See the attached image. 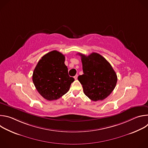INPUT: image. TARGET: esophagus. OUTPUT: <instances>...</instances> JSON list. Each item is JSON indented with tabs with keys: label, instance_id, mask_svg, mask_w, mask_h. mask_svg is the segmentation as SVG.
Wrapping results in <instances>:
<instances>
[{
	"label": "esophagus",
	"instance_id": "obj_1",
	"mask_svg": "<svg viewBox=\"0 0 148 148\" xmlns=\"http://www.w3.org/2000/svg\"><path fill=\"white\" fill-rule=\"evenodd\" d=\"M74 78V79H77V78H78V75H75Z\"/></svg>",
	"mask_w": 148,
	"mask_h": 148
}]
</instances>
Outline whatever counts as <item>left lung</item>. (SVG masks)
Wrapping results in <instances>:
<instances>
[{
  "mask_svg": "<svg viewBox=\"0 0 148 148\" xmlns=\"http://www.w3.org/2000/svg\"><path fill=\"white\" fill-rule=\"evenodd\" d=\"M81 56L84 74L78 77L83 91L90 99L102 101L114 90L117 75L110 63L101 55L92 53L88 56Z\"/></svg>",
  "mask_w": 148,
  "mask_h": 148,
  "instance_id": "1",
  "label": "left lung"
}]
</instances>
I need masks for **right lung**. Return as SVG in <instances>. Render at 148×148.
Returning a JSON list of instances; mask_svg holds the SVG:
<instances>
[{"mask_svg":"<svg viewBox=\"0 0 148 148\" xmlns=\"http://www.w3.org/2000/svg\"><path fill=\"white\" fill-rule=\"evenodd\" d=\"M64 61V55L53 50L42 57L34 70L32 78L34 86L47 100H56L64 95L74 81L69 76Z\"/></svg>","mask_w":148,"mask_h":148,"instance_id":"1","label":"right lung"}]
</instances>
